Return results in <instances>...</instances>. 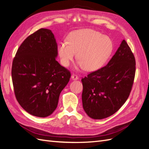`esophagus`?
<instances>
[{
  "instance_id": "1",
  "label": "esophagus",
  "mask_w": 149,
  "mask_h": 149,
  "mask_svg": "<svg viewBox=\"0 0 149 149\" xmlns=\"http://www.w3.org/2000/svg\"><path fill=\"white\" fill-rule=\"evenodd\" d=\"M71 78L74 79V80H76V79H79V77L78 76L77 74H73L71 75Z\"/></svg>"
}]
</instances>
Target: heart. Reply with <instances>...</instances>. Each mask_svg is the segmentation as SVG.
Returning <instances> with one entry per match:
<instances>
[{
  "label": "heart",
  "mask_w": 149,
  "mask_h": 149,
  "mask_svg": "<svg viewBox=\"0 0 149 149\" xmlns=\"http://www.w3.org/2000/svg\"><path fill=\"white\" fill-rule=\"evenodd\" d=\"M112 49L111 40L92 29L71 32L68 42L60 43L58 54L63 66H68L77 56L78 66L87 71L100 68L110 56Z\"/></svg>",
  "instance_id": "heart-1"
}]
</instances>
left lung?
Instances as JSON below:
<instances>
[{"instance_id": "obj_1", "label": "left lung", "mask_w": 149, "mask_h": 149, "mask_svg": "<svg viewBox=\"0 0 149 149\" xmlns=\"http://www.w3.org/2000/svg\"><path fill=\"white\" fill-rule=\"evenodd\" d=\"M136 74V60L125 40L107 65L81 79L83 107L93 119L114 114L127 101Z\"/></svg>"}]
</instances>
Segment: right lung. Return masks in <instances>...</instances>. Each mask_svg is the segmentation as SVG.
Masks as SVG:
<instances>
[{
	"label": "right lung",
	"mask_w": 149,
	"mask_h": 149,
	"mask_svg": "<svg viewBox=\"0 0 149 149\" xmlns=\"http://www.w3.org/2000/svg\"><path fill=\"white\" fill-rule=\"evenodd\" d=\"M56 40L40 29L23 42L13 58L12 79L18 102L29 114L45 118L56 109L70 71L60 65Z\"/></svg>",
	"instance_id": "add662e5"
}]
</instances>
